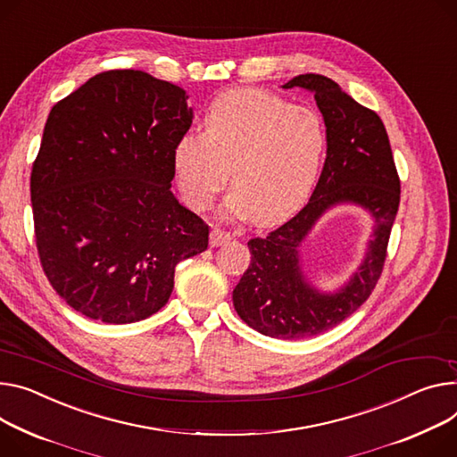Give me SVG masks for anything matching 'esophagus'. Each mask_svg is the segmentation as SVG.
Segmentation results:
<instances>
[{
	"mask_svg": "<svg viewBox=\"0 0 457 457\" xmlns=\"http://www.w3.org/2000/svg\"><path fill=\"white\" fill-rule=\"evenodd\" d=\"M230 239H232L230 234L220 228H212V232H210V245H212V247H223V245H227Z\"/></svg>",
	"mask_w": 457,
	"mask_h": 457,
	"instance_id": "esophagus-1",
	"label": "esophagus"
}]
</instances>
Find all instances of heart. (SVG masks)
<instances>
[{"mask_svg": "<svg viewBox=\"0 0 457 457\" xmlns=\"http://www.w3.org/2000/svg\"><path fill=\"white\" fill-rule=\"evenodd\" d=\"M320 117L262 89L220 95L204 113V133L183 135L173 146L179 190L204 210L228 181L225 214L272 225L309 197L326 155Z\"/></svg>", "mask_w": 457, "mask_h": 457, "instance_id": "obj_1", "label": "heart"}]
</instances>
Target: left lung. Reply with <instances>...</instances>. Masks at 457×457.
I'll list each match as a JSON object with an SVG mask.
<instances>
[{
	"instance_id": "obj_1",
	"label": "left lung",
	"mask_w": 457,
	"mask_h": 457,
	"mask_svg": "<svg viewBox=\"0 0 457 457\" xmlns=\"http://www.w3.org/2000/svg\"><path fill=\"white\" fill-rule=\"evenodd\" d=\"M282 87H302L314 95L326 124L328 155L317 188L300 212L247 243L251 265L232 300L239 319L253 329L272 338L296 340L338 326L370 298L388 251L401 181L388 133L375 112L322 75H298ZM342 202L369 210L376 221L374 239L360 272L340 292L328 295L304 279L297 249L325 210Z\"/></svg>"
}]
</instances>
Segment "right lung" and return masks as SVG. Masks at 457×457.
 <instances>
[{"mask_svg": "<svg viewBox=\"0 0 457 457\" xmlns=\"http://www.w3.org/2000/svg\"><path fill=\"white\" fill-rule=\"evenodd\" d=\"M187 91L135 69L89 79L56 102L30 171L34 234L53 289L91 320L157 312L208 225L171 194Z\"/></svg>", "mask_w": 457, "mask_h": 457, "instance_id": "1", "label": "right lung"}]
</instances>
